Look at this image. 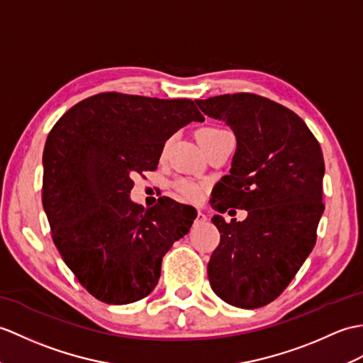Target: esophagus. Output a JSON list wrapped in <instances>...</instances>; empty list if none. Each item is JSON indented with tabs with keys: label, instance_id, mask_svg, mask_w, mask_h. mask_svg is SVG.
Here are the masks:
<instances>
[{
	"label": "esophagus",
	"instance_id": "esophagus-1",
	"mask_svg": "<svg viewBox=\"0 0 363 363\" xmlns=\"http://www.w3.org/2000/svg\"><path fill=\"white\" fill-rule=\"evenodd\" d=\"M207 221V216L202 213V212H198V216H196V223H199V224H202V223H206Z\"/></svg>",
	"mask_w": 363,
	"mask_h": 363
}]
</instances>
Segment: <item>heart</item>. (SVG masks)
Listing matches in <instances>:
<instances>
[{"mask_svg": "<svg viewBox=\"0 0 363 363\" xmlns=\"http://www.w3.org/2000/svg\"><path fill=\"white\" fill-rule=\"evenodd\" d=\"M224 130H220V128H202L199 133H198V138L199 139H204V138H208V136H213V134H218V133H223ZM168 145V143H167ZM178 190L182 193V195L185 198L189 199H199L201 195H202V187L195 182H190V181H181L178 182Z\"/></svg>", "mask_w": 363, "mask_h": 363, "instance_id": "heart-1", "label": "heart"}]
</instances>
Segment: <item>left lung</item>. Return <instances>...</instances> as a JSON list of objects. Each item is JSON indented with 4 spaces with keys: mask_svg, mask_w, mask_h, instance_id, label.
Wrapping results in <instances>:
<instances>
[{
    "mask_svg": "<svg viewBox=\"0 0 363 363\" xmlns=\"http://www.w3.org/2000/svg\"><path fill=\"white\" fill-rule=\"evenodd\" d=\"M237 138L230 173L216 184V212L247 210L244 221L212 218L221 233L210 257V286L242 309L261 308L286 289L313 250L325 206V161L314 134L286 106L249 92L196 100Z\"/></svg>",
    "mask_w": 363,
    "mask_h": 363,
    "instance_id": "left-lung-1",
    "label": "left lung"
}]
</instances>
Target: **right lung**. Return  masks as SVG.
Segmentation results:
<instances>
[{
  "instance_id": "1",
  "label": "right lung",
  "mask_w": 363,
  "mask_h": 363,
  "mask_svg": "<svg viewBox=\"0 0 363 363\" xmlns=\"http://www.w3.org/2000/svg\"><path fill=\"white\" fill-rule=\"evenodd\" d=\"M195 102L102 92L66 111L43 151V207L52 240L83 288L128 305L156 288L162 258L196 215L170 198L133 202V176L157 168L165 142L202 122Z\"/></svg>"
}]
</instances>
